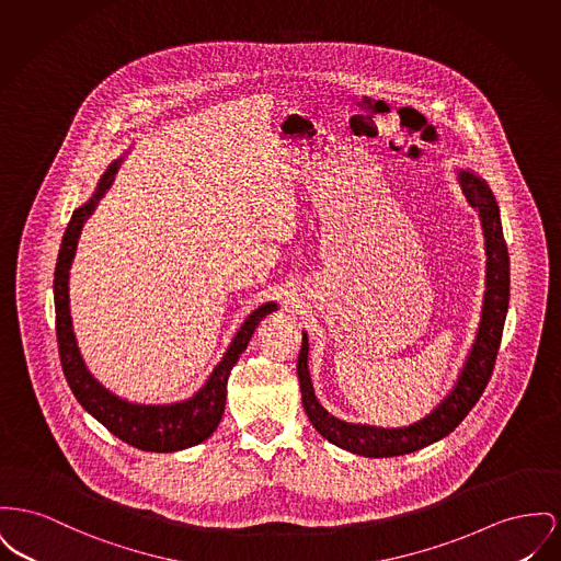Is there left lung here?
Returning <instances> with one entry per match:
<instances>
[{
    "label": "left lung",
    "instance_id": "obj_1",
    "mask_svg": "<svg viewBox=\"0 0 561 561\" xmlns=\"http://www.w3.org/2000/svg\"><path fill=\"white\" fill-rule=\"evenodd\" d=\"M461 188L468 203L479 211L481 225L485 231V250H488V290L483 300V318L477 332V341L470 350V356L461 370L458 386L454 392L434 409L428 417L422 422L409 426V428H373V426H356L345 424L336 417L329 415V411L318 402L313 394L311 377L307 370V352L309 341L307 334H302V345L298 352V383L302 407L313 424L327 440L332 445L347 449L352 454L366 456V458H392L413 454L417 449H424L432 443L440 440L449 432L458 428L461 420L470 413V409L477 404V400L485 392L492 373H494L495 358L502 341L504 320L508 311V297H511V268H508V250L502 234L500 225V211L495 205L490 188L483 180L474 178L468 171L460 173Z\"/></svg>",
    "mask_w": 561,
    "mask_h": 561
}]
</instances>
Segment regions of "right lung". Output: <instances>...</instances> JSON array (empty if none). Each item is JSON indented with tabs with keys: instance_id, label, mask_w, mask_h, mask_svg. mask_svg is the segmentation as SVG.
<instances>
[{
	"instance_id": "obj_1",
	"label": "right lung",
	"mask_w": 561,
	"mask_h": 561,
	"mask_svg": "<svg viewBox=\"0 0 561 561\" xmlns=\"http://www.w3.org/2000/svg\"><path fill=\"white\" fill-rule=\"evenodd\" d=\"M116 169H118V161L112 163L103 173L95 197L73 211L61 241L59 259L55 266V316H57V343H59L61 366L66 373L67 383L73 396L78 398V402L114 436H118L121 440L141 451H157V454L180 451L203 443L214 430L218 428L225 413L227 383H229L232 366L239 360V354L248 347L250 336L259 327V322L266 313L275 311V302H266L263 307H259L243 322V327L237 330L222 363L214 368L207 383L193 398L169 404V407H146V404H131L118 396L110 394L103 386H100V381H95V377L87 370V366L80 358L76 336L71 330V318H69L67 277H69V264L76 254L78 234L82 231V225L93 214L101 195L110 188Z\"/></svg>"
}]
</instances>
